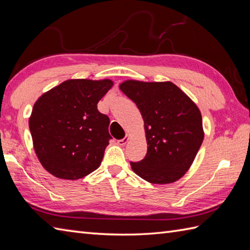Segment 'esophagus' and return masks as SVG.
Listing matches in <instances>:
<instances>
[{
  "instance_id": "obj_1",
  "label": "esophagus",
  "mask_w": 250,
  "mask_h": 250,
  "mask_svg": "<svg viewBox=\"0 0 250 250\" xmlns=\"http://www.w3.org/2000/svg\"><path fill=\"white\" fill-rule=\"evenodd\" d=\"M129 140H130V136H129V135H125V136L124 137V139H121V140L117 141V142H118L119 145H125L126 143H128Z\"/></svg>"
}]
</instances>
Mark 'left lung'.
<instances>
[{
  "label": "left lung",
  "mask_w": 250,
  "mask_h": 250,
  "mask_svg": "<svg viewBox=\"0 0 250 250\" xmlns=\"http://www.w3.org/2000/svg\"><path fill=\"white\" fill-rule=\"evenodd\" d=\"M119 88L144 119L147 153L143 160L131 162L132 169L151 184H171L182 178L204 139L198 106L171 82L125 81Z\"/></svg>",
  "instance_id": "8db88e82"
}]
</instances>
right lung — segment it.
Segmentation results:
<instances>
[{"label":"right lung","mask_w":250,"mask_h":250,"mask_svg":"<svg viewBox=\"0 0 250 250\" xmlns=\"http://www.w3.org/2000/svg\"><path fill=\"white\" fill-rule=\"evenodd\" d=\"M113 84L110 79H68L36 101L29 128L46 171L75 180L100 167L111 136L109 118L98 103Z\"/></svg>","instance_id":"right-lung-1"}]
</instances>
